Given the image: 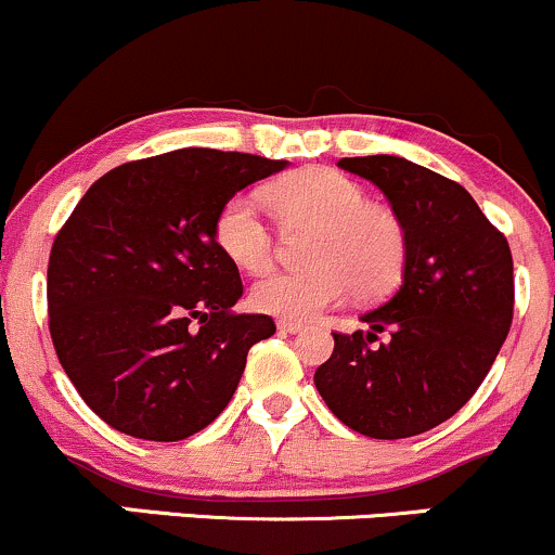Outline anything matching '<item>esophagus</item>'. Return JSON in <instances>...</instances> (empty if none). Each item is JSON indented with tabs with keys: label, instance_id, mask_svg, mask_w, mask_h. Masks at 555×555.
Here are the masks:
<instances>
[{
	"label": "esophagus",
	"instance_id": "obj_1",
	"mask_svg": "<svg viewBox=\"0 0 555 555\" xmlns=\"http://www.w3.org/2000/svg\"><path fill=\"white\" fill-rule=\"evenodd\" d=\"M304 325L301 322H294V320H278V330L280 333H298Z\"/></svg>",
	"mask_w": 555,
	"mask_h": 555
}]
</instances>
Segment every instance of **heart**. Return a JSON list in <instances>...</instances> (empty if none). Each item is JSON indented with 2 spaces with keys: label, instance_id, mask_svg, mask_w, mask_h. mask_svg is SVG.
Returning <instances> with one entry per match:
<instances>
[{
  "label": "heart",
  "instance_id": "heart-1",
  "mask_svg": "<svg viewBox=\"0 0 555 555\" xmlns=\"http://www.w3.org/2000/svg\"><path fill=\"white\" fill-rule=\"evenodd\" d=\"M264 202L285 225H311L301 270H280L251 288V304L280 320H311L351 294L385 296L403 275L406 228L393 209L333 167H304L267 185ZM215 244L241 270L259 275L275 259V235L251 196L235 194L215 217Z\"/></svg>",
  "mask_w": 555,
  "mask_h": 555
}]
</instances>
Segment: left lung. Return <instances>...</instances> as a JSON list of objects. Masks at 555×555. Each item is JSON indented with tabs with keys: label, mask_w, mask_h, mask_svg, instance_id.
Masks as SVG:
<instances>
[{
	"label": "left lung",
	"mask_w": 555,
	"mask_h": 555,
	"mask_svg": "<svg viewBox=\"0 0 555 555\" xmlns=\"http://www.w3.org/2000/svg\"><path fill=\"white\" fill-rule=\"evenodd\" d=\"M338 167L388 196L409 254L401 288L361 317L372 333H333L314 385L366 438H412L451 420L493 366L514 320L512 248L456 180L390 154ZM377 332L389 340L372 347Z\"/></svg>",
	"instance_id": "8db88e82"
}]
</instances>
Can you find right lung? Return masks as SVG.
Returning <instances> with one entry per match:
<instances>
[{
  "label": "right lung",
  "mask_w": 555,
  "mask_h": 555,
  "mask_svg": "<svg viewBox=\"0 0 555 555\" xmlns=\"http://www.w3.org/2000/svg\"><path fill=\"white\" fill-rule=\"evenodd\" d=\"M285 167L178 149L126 162L86 191L49 254L47 309L62 370L99 420L172 443L228 406L248 348L275 322L233 311L244 283L215 244V217Z\"/></svg>",
  "instance_id": "right-lung-1"
}]
</instances>
